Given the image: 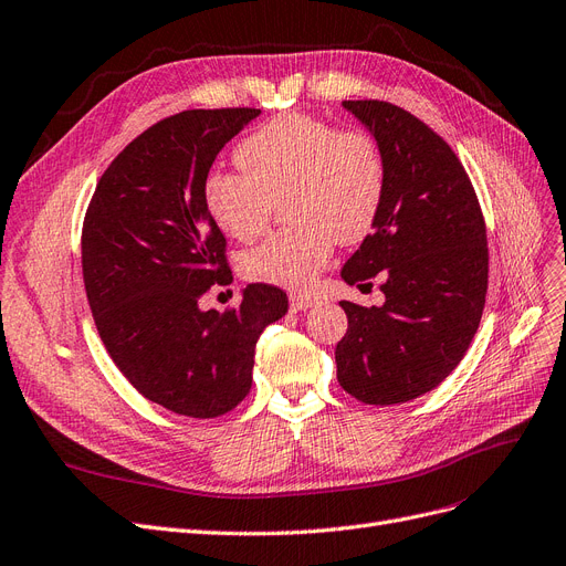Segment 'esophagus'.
<instances>
[{"label":"esophagus","instance_id":"esophagus-1","mask_svg":"<svg viewBox=\"0 0 566 566\" xmlns=\"http://www.w3.org/2000/svg\"><path fill=\"white\" fill-rule=\"evenodd\" d=\"M291 310H294V312H305V310H310L312 305H315L317 301L315 298H312V296H301V294H294V296H291Z\"/></svg>","mask_w":566,"mask_h":566}]
</instances>
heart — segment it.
I'll return each instance as SVG.
<instances>
[{
	"instance_id": "1",
	"label": "heart",
	"mask_w": 566,
	"mask_h": 566,
	"mask_svg": "<svg viewBox=\"0 0 566 566\" xmlns=\"http://www.w3.org/2000/svg\"><path fill=\"white\" fill-rule=\"evenodd\" d=\"M242 172L205 179V207L228 238H259L275 202L291 228L265 238L240 259L249 282L305 289L328 263L336 240H364L385 196L378 146L361 130H336L307 114H284L251 133L235 151Z\"/></svg>"
}]
</instances>
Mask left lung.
I'll return each mask as SVG.
<instances>
[{"mask_svg":"<svg viewBox=\"0 0 566 566\" xmlns=\"http://www.w3.org/2000/svg\"><path fill=\"white\" fill-rule=\"evenodd\" d=\"M343 107L378 144L385 196L340 277L380 275L385 303H340L349 326L336 347L338 382L368 406L406 403L441 385L475 336L488 294L485 221L462 163L429 125L380 99Z\"/></svg>","mask_w":566,"mask_h":566,"instance_id":"left-lung-1","label":"left lung"}]
</instances>
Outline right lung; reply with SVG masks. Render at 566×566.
I'll list each match as a JSON object with an SVG mask.
<instances>
[{
    "label": "right lung",
    "instance_id": "right-lung-1",
    "mask_svg": "<svg viewBox=\"0 0 566 566\" xmlns=\"http://www.w3.org/2000/svg\"><path fill=\"white\" fill-rule=\"evenodd\" d=\"M259 114L191 109L151 125L102 175L83 221V282L109 357L146 399L198 420L244 399L261 331L289 310L268 284L242 289L223 315L200 307L209 286L233 280L205 179Z\"/></svg>",
    "mask_w": 566,
    "mask_h": 566
}]
</instances>
